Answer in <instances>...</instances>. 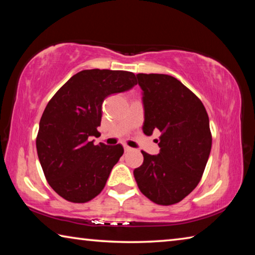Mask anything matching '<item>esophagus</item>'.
I'll return each mask as SVG.
<instances>
[{"label":"esophagus","instance_id":"34e87169","mask_svg":"<svg viewBox=\"0 0 255 255\" xmlns=\"http://www.w3.org/2000/svg\"><path fill=\"white\" fill-rule=\"evenodd\" d=\"M124 148H125V152H131L132 150V148L129 147V146H127V145H125Z\"/></svg>","mask_w":255,"mask_h":255}]
</instances>
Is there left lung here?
Segmentation results:
<instances>
[{
	"label": "left lung",
	"mask_w": 255,
	"mask_h": 255,
	"mask_svg": "<svg viewBox=\"0 0 255 255\" xmlns=\"http://www.w3.org/2000/svg\"><path fill=\"white\" fill-rule=\"evenodd\" d=\"M144 107L143 131H161L159 153H143L133 170L138 188L157 205L176 204L195 189L211 149L209 118L202 102L175 77L137 74Z\"/></svg>",
	"instance_id": "left-lung-1"
}]
</instances>
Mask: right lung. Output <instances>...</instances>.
<instances>
[{
	"instance_id": "right-lung-1",
	"label": "right lung",
	"mask_w": 255,
	"mask_h": 255,
	"mask_svg": "<svg viewBox=\"0 0 255 255\" xmlns=\"http://www.w3.org/2000/svg\"><path fill=\"white\" fill-rule=\"evenodd\" d=\"M137 84L131 72L84 70L73 75L48 102L39 123L36 146L51 188L71 202H86L105 188L124 154L120 144L94 145L107 97Z\"/></svg>"
}]
</instances>
